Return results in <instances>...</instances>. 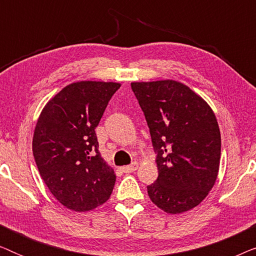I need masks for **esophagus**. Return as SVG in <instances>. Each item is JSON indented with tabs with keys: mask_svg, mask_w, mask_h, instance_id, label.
<instances>
[{
	"mask_svg": "<svg viewBox=\"0 0 256 256\" xmlns=\"http://www.w3.org/2000/svg\"><path fill=\"white\" fill-rule=\"evenodd\" d=\"M138 164L134 162V163H132L130 166H126L122 168V171H124V174H130V172H132V171H135L136 169H138Z\"/></svg>",
	"mask_w": 256,
	"mask_h": 256,
	"instance_id": "34e87169",
	"label": "esophagus"
}]
</instances>
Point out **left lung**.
I'll return each mask as SVG.
<instances>
[{"mask_svg":"<svg viewBox=\"0 0 256 256\" xmlns=\"http://www.w3.org/2000/svg\"><path fill=\"white\" fill-rule=\"evenodd\" d=\"M148 124L158 177L146 186L152 202L177 214L196 208L216 183L222 138L211 107L174 80L132 82Z\"/></svg>","mask_w":256,"mask_h":256,"instance_id":"obj_1","label":"left lung"}]
</instances>
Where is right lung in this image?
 <instances>
[{
	"label": "right lung",
	"mask_w": 256,
	"mask_h": 256,
	"mask_svg": "<svg viewBox=\"0 0 256 256\" xmlns=\"http://www.w3.org/2000/svg\"><path fill=\"white\" fill-rule=\"evenodd\" d=\"M120 84L79 82L48 101L32 152L48 190L65 208L85 212L110 199L116 176L99 152L96 128Z\"/></svg>",
	"instance_id": "add662e5"
}]
</instances>
